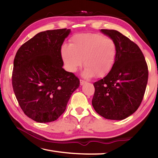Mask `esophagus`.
Here are the masks:
<instances>
[{
	"label": "esophagus",
	"instance_id": "obj_1",
	"mask_svg": "<svg viewBox=\"0 0 158 158\" xmlns=\"http://www.w3.org/2000/svg\"><path fill=\"white\" fill-rule=\"evenodd\" d=\"M85 83H86V82L84 81V80H81V79L80 80V85H83L84 84H85Z\"/></svg>",
	"mask_w": 158,
	"mask_h": 158
}]
</instances>
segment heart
Segmentation results:
<instances>
[{
  "label": "heart",
  "mask_w": 158,
  "mask_h": 158,
  "mask_svg": "<svg viewBox=\"0 0 158 158\" xmlns=\"http://www.w3.org/2000/svg\"><path fill=\"white\" fill-rule=\"evenodd\" d=\"M117 46L109 37L98 33L77 34L70 44L61 48V56L67 70L75 73L84 60L85 77H102L113 68L116 59Z\"/></svg>",
  "instance_id": "1"
}]
</instances>
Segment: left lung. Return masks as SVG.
I'll use <instances>...</instances> for the list:
<instances>
[{"mask_svg":"<svg viewBox=\"0 0 158 158\" xmlns=\"http://www.w3.org/2000/svg\"><path fill=\"white\" fill-rule=\"evenodd\" d=\"M116 42V59L107 75L95 82L93 108L106 119L123 120L137 110L145 93L148 71L139 47L115 30L102 29Z\"/></svg>","mask_w":158,"mask_h":158,"instance_id":"8db88e82","label":"left lung"}]
</instances>
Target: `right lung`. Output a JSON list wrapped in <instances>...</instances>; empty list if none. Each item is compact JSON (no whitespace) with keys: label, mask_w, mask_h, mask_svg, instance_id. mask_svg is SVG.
Segmentation results:
<instances>
[{"label":"right lung","mask_w":158,"mask_h":158,"mask_svg":"<svg viewBox=\"0 0 158 158\" xmlns=\"http://www.w3.org/2000/svg\"><path fill=\"white\" fill-rule=\"evenodd\" d=\"M70 29L35 35L16 53L12 87L24 114L38 123H49L65 111L79 79L63 68L61 46Z\"/></svg>","instance_id":"obj_1"}]
</instances>
